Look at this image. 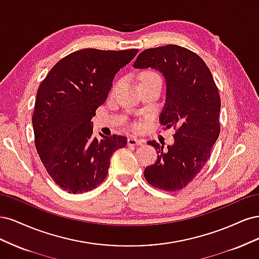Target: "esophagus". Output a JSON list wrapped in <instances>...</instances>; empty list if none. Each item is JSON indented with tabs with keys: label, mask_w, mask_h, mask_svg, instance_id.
I'll list each match as a JSON object with an SVG mask.
<instances>
[{
	"label": "esophagus",
	"mask_w": 259,
	"mask_h": 259,
	"mask_svg": "<svg viewBox=\"0 0 259 259\" xmlns=\"http://www.w3.org/2000/svg\"><path fill=\"white\" fill-rule=\"evenodd\" d=\"M144 140L142 139H138L136 137H130L127 139V145L128 146H139V145H143Z\"/></svg>",
	"instance_id": "1"
}]
</instances>
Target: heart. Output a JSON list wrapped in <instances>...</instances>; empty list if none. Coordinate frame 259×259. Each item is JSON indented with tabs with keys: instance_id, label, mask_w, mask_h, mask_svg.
Returning a JSON list of instances; mask_svg holds the SVG:
<instances>
[{
	"instance_id": "b5f03b06",
	"label": "heart",
	"mask_w": 259,
	"mask_h": 259,
	"mask_svg": "<svg viewBox=\"0 0 259 259\" xmlns=\"http://www.w3.org/2000/svg\"><path fill=\"white\" fill-rule=\"evenodd\" d=\"M139 81H140V84L142 83H146V82H153V81H161V77L160 75L152 71V70H144V71H142L139 73ZM117 88V84L114 85L113 88V91Z\"/></svg>"
}]
</instances>
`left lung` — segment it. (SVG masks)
<instances>
[{"instance_id": "obj_1", "label": "left lung", "mask_w": 259, "mask_h": 259, "mask_svg": "<svg viewBox=\"0 0 259 259\" xmlns=\"http://www.w3.org/2000/svg\"><path fill=\"white\" fill-rule=\"evenodd\" d=\"M134 68H152L165 77L166 99L160 122L176 130L174 144L164 148L155 140L158 160L145 168L147 182L165 191H178L191 183L210 156L219 136L221 97L208 67L195 53L178 45L148 49Z\"/></svg>"}]
</instances>
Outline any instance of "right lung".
<instances>
[{
  "label": "right lung",
  "instance_id": "obj_1",
  "mask_svg": "<svg viewBox=\"0 0 259 259\" xmlns=\"http://www.w3.org/2000/svg\"><path fill=\"white\" fill-rule=\"evenodd\" d=\"M138 50L85 49L60 59L38 86L32 115L36 151L49 175L69 193L104 182L110 159L124 148L121 135L93 136V116L111 90L115 73Z\"/></svg>",
  "mask_w": 259,
  "mask_h": 259
}]
</instances>
